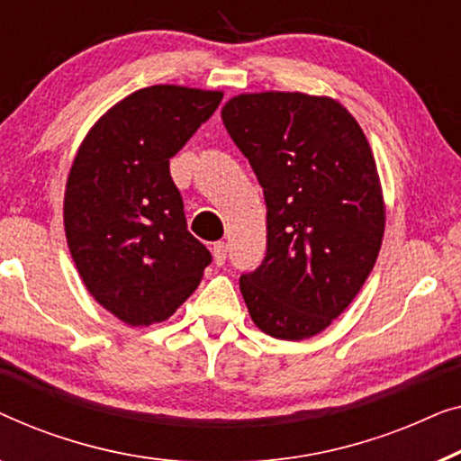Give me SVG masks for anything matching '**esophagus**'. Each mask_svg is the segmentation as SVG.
Returning a JSON list of instances; mask_svg holds the SVG:
<instances>
[{
    "instance_id": "1",
    "label": "esophagus",
    "mask_w": 461,
    "mask_h": 461,
    "mask_svg": "<svg viewBox=\"0 0 461 461\" xmlns=\"http://www.w3.org/2000/svg\"><path fill=\"white\" fill-rule=\"evenodd\" d=\"M212 257H215V265H221L225 263V258H228V244L225 242H215L212 244Z\"/></svg>"
}]
</instances>
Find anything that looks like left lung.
I'll list each match as a JSON object with an SVG mask.
<instances>
[{"instance_id":"left-lung-1","label":"left lung","mask_w":461,"mask_h":461,"mask_svg":"<svg viewBox=\"0 0 461 461\" xmlns=\"http://www.w3.org/2000/svg\"><path fill=\"white\" fill-rule=\"evenodd\" d=\"M221 116L267 204V250L240 276L246 307L274 339H311L351 304L378 258L384 204L372 150L330 98L242 94Z\"/></svg>"}]
</instances>
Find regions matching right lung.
<instances>
[{"label":"right lung","instance_id":"add662e5","mask_svg":"<svg viewBox=\"0 0 461 461\" xmlns=\"http://www.w3.org/2000/svg\"><path fill=\"white\" fill-rule=\"evenodd\" d=\"M221 98L177 86L140 89L95 122L70 167L64 196L70 255L89 294L129 326L171 317L212 261L187 231L168 158Z\"/></svg>","mask_w":461,"mask_h":461}]
</instances>
